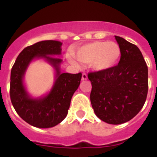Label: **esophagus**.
Returning <instances> with one entry per match:
<instances>
[{
    "mask_svg": "<svg viewBox=\"0 0 157 157\" xmlns=\"http://www.w3.org/2000/svg\"><path fill=\"white\" fill-rule=\"evenodd\" d=\"M81 79H82V81H86V80H87V79H88V76H87V74L86 73L82 74V77H81Z\"/></svg>",
    "mask_w": 157,
    "mask_h": 157,
    "instance_id": "esophagus-1",
    "label": "esophagus"
}]
</instances>
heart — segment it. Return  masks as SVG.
Returning <instances> with one entry per match:
<instances>
[{
    "instance_id": "obj_1",
    "label": "heart",
    "mask_w": 157,
    "mask_h": 157,
    "mask_svg": "<svg viewBox=\"0 0 157 157\" xmlns=\"http://www.w3.org/2000/svg\"><path fill=\"white\" fill-rule=\"evenodd\" d=\"M74 57L83 63H90L95 71H104L112 68L118 63L121 50L119 45L112 41L97 40L75 48ZM71 63H75L72 58Z\"/></svg>"
}]
</instances>
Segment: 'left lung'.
<instances>
[{
    "label": "left lung",
    "mask_w": 157,
    "mask_h": 157,
    "mask_svg": "<svg viewBox=\"0 0 157 157\" xmlns=\"http://www.w3.org/2000/svg\"><path fill=\"white\" fill-rule=\"evenodd\" d=\"M121 54L112 68L90 72V102L94 113L112 124L130 121L143 108L148 90V70L141 51L124 38L115 36Z\"/></svg>",
    "instance_id": "obj_1"
}]
</instances>
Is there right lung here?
<instances>
[{"label":"right lung","mask_w":157,"mask_h":157,"mask_svg":"<svg viewBox=\"0 0 157 157\" xmlns=\"http://www.w3.org/2000/svg\"><path fill=\"white\" fill-rule=\"evenodd\" d=\"M62 43L58 40H42L24 48L18 54L11 69V103L18 116L33 126L51 128L63 121L68 112L71 97L78 89L82 74L61 73ZM45 58L56 71V81L50 93L44 97H30L23 85V76L33 59Z\"/></svg>","instance_id":"right-lung-1"}]
</instances>
